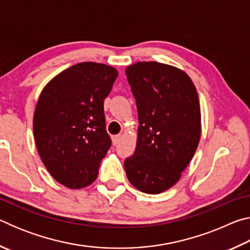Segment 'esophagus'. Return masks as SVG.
<instances>
[{"label":"esophagus","instance_id":"esophagus-1","mask_svg":"<svg viewBox=\"0 0 250 250\" xmlns=\"http://www.w3.org/2000/svg\"><path fill=\"white\" fill-rule=\"evenodd\" d=\"M120 139H121V135L120 134H118V135H113L112 137V142H113V145H118V143H119V141H120Z\"/></svg>","mask_w":250,"mask_h":250}]
</instances>
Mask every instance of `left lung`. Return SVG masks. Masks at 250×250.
<instances>
[{"label": "left lung", "instance_id": "left-lung-1", "mask_svg": "<svg viewBox=\"0 0 250 250\" xmlns=\"http://www.w3.org/2000/svg\"><path fill=\"white\" fill-rule=\"evenodd\" d=\"M125 75L139 118L137 147L125 160L126 177L143 193H162L180 180L200 142L197 91L184 71L161 62H137Z\"/></svg>", "mask_w": 250, "mask_h": 250}]
</instances>
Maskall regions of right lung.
I'll list each match as a JSON object with an SVG mask.
<instances>
[{"label":"right lung","mask_w":250,"mask_h":250,"mask_svg":"<svg viewBox=\"0 0 250 250\" xmlns=\"http://www.w3.org/2000/svg\"><path fill=\"white\" fill-rule=\"evenodd\" d=\"M117 77L111 66L79 62L42 91L34 113V138L44 166L58 183L82 188L97 179L112 145L104 101Z\"/></svg>","instance_id":"obj_1"}]
</instances>
